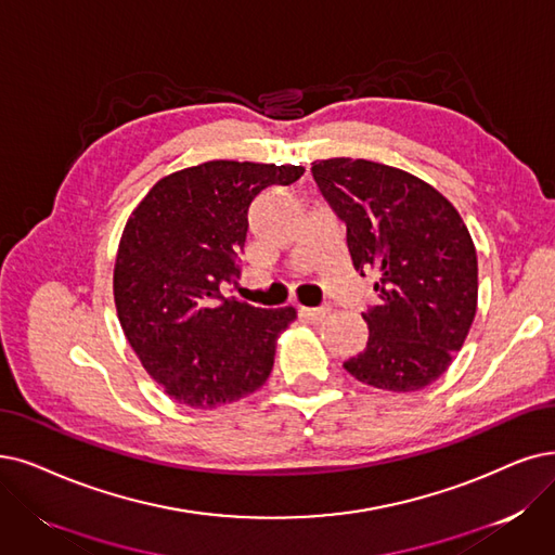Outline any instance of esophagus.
<instances>
[{
	"label": "esophagus",
	"instance_id": "esophagus-1",
	"mask_svg": "<svg viewBox=\"0 0 555 555\" xmlns=\"http://www.w3.org/2000/svg\"><path fill=\"white\" fill-rule=\"evenodd\" d=\"M300 317L312 323H321L330 317V307H300Z\"/></svg>",
	"mask_w": 555,
	"mask_h": 555
}]
</instances>
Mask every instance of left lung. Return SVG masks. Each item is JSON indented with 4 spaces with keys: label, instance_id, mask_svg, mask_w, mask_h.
<instances>
[{
    "label": "left lung",
    "instance_id": "8db88e82",
    "mask_svg": "<svg viewBox=\"0 0 555 555\" xmlns=\"http://www.w3.org/2000/svg\"><path fill=\"white\" fill-rule=\"evenodd\" d=\"M312 175L346 223L354 271L378 275L362 314L366 348L344 362L364 385L418 391L447 373L478 307V259L457 209L418 177L366 159H323Z\"/></svg>",
    "mask_w": 555,
    "mask_h": 555
}]
</instances>
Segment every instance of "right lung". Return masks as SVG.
<instances>
[{
	"label": "right lung",
	"instance_id": "add662e5",
	"mask_svg": "<svg viewBox=\"0 0 555 555\" xmlns=\"http://www.w3.org/2000/svg\"><path fill=\"white\" fill-rule=\"evenodd\" d=\"M302 172L205 162L162 177L129 214L114 266L116 312L143 369L177 403L211 410L269 380L296 309L250 307L220 289L238 275L255 197Z\"/></svg>",
	"mask_w": 555,
	"mask_h": 555
}]
</instances>
